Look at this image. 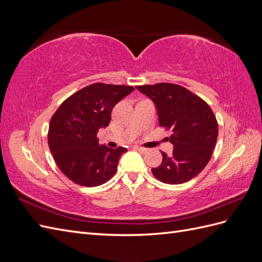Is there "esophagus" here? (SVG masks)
<instances>
[{"label":"esophagus","mask_w":262,"mask_h":262,"mask_svg":"<svg viewBox=\"0 0 262 262\" xmlns=\"http://www.w3.org/2000/svg\"><path fill=\"white\" fill-rule=\"evenodd\" d=\"M134 148H136L137 150H139L140 153H143V154H145V153H147V152H148V148L142 147V146H136V147H134Z\"/></svg>","instance_id":"esophagus-1"}]
</instances>
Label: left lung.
Instances as JSON below:
<instances>
[{
    "instance_id": "1",
    "label": "left lung",
    "mask_w": 262,
    "mask_h": 262,
    "mask_svg": "<svg viewBox=\"0 0 262 262\" xmlns=\"http://www.w3.org/2000/svg\"><path fill=\"white\" fill-rule=\"evenodd\" d=\"M137 89L154 101L160 126L172 132V154L162 152V164L152 168L154 177L169 185L191 180L207 166L216 144L215 115L201 97L177 84L157 83Z\"/></svg>"
}]
</instances>
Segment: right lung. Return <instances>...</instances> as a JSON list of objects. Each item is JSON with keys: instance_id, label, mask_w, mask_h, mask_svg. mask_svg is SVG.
<instances>
[{"instance_id": "1", "label": "right lung", "mask_w": 262, "mask_h": 262, "mask_svg": "<svg viewBox=\"0 0 262 262\" xmlns=\"http://www.w3.org/2000/svg\"><path fill=\"white\" fill-rule=\"evenodd\" d=\"M134 87L94 83L62 102L51 118L48 144L59 169L75 184L96 187L112 178L125 147L99 146L97 132L112 120L115 105Z\"/></svg>"}]
</instances>
